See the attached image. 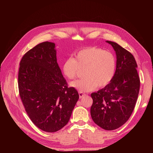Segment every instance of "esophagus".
<instances>
[{"mask_svg":"<svg viewBox=\"0 0 153 153\" xmlns=\"http://www.w3.org/2000/svg\"><path fill=\"white\" fill-rule=\"evenodd\" d=\"M78 94H79V98H83V97H84V96H86L85 94L83 93V92H78Z\"/></svg>","mask_w":153,"mask_h":153,"instance_id":"obj_1","label":"esophagus"}]
</instances>
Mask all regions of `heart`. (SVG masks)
<instances>
[{
  "mask_svg": "<svg viewBox=\"0 0 153 153\" xmlns=\"http://www.w3.org/2000/svg\"><path fill=\"white\" fill-rule=\"evenodd\" d=\"M114 55L108 51L94 47L80 49L62 64L64 75L74 80L80 70L83 71V79L71 82L70 85L80 92H89L96 87L106 86L112 80L115 69Z\"/></svg>",
  "mask_w": 153,
  "mask_h": 153,
  "instance_id": "obj_1",
  "label": "heart"
}]
</instances>
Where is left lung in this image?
Masks as SVG:
<instances>
[{
  "label": "left lung",
  "instance_id": "obj_1",
  "mask_svg": "<svg viewBox=\"0 0 153 153\" xmlns=\"http://www.w3.org/2000/svg\"><path fill=\"white\" fill-rule=\"evenodd\" d=\"M116 54V69L108 85L92 92L91 115L93 121L106 130L117 129L133 112L140 89L137 64L133 55L117 43L106 41Z\"/></svg>",
  "mask_w": 153,
  "mask_h": 153
}]
</instances>
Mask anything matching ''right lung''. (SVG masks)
Segmentation results:
<instances>
[{
  "mask_svg": "<svg viewBox=\"0 0 153 153\" xmlns=\"http://www.w3.org/2000/svg\"><path fill=\"white\" fill-rule=\"evenodd\" d=\"M54 43L38 44L23 56L18 71V89L26 112L36 126L55 132L66 126L79 98L68 87L57 62Z\"/></svg>",
  "mask_w": 153,
  "mask_h": 153,
  "instance_id": "1",
  "label": "right lung"
}]
</instances>
